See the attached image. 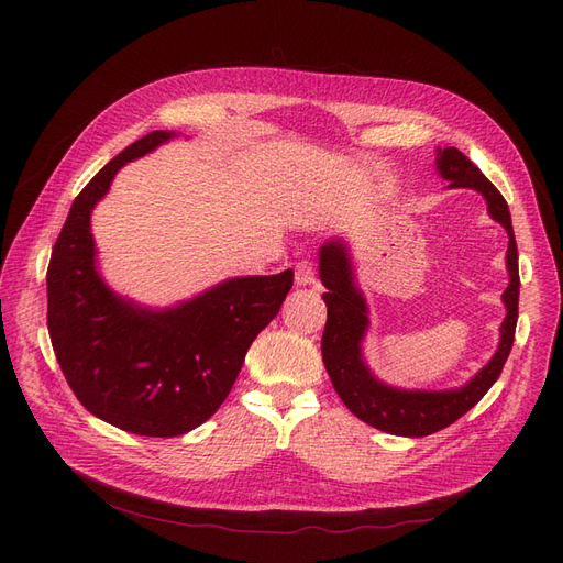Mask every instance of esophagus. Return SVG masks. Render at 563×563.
Segmentation results:
<instances>
[{
  "label": "esophagus",
  "mask_w": 563,
  "mask_h": 563,
  "mask_svg": "<svg viewBox=\"0 0 563 563\" xmlns=\"http://www.w3.org/2000/svg\"><path fill=\"white\" fill-rule=\"evenodd\" d=\"M294 280H297L299 287L314 285V266H312L310 260H301L297 264V269H294Z\"/></svg>",
  "instance_id": "1"
}]
</instances>
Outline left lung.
Segmentation results:
<instances>
[{"mask_svg":"<svg viewBox=\"0 0 563 563\" xmlns=\"http://www.w3.org/2000/svg\"><path fill=\"white\" fill-rule=\"evenodd\" d=\"M435 164L440 177L448 180L450 187H467L479 191L488 202L490 217L509 232V287L501 294V301L507 306V317L499 329V346L488 365L472 376L465 386L456 390L427 393L399 390L378 380L363 361L361 342L369 327V319L365 297L356 287V280H353L349 249L342 242H327L319 249V278L323 287H327L321 299L329 308L327 329H323L321 338V358L333 380V388L353 416L369 427L408 438L431 435L454 424L490 390L511 353L518 321V246L507 200L490 185L488 177L456 147L438 151Z\"/></svg>","mask_w":563,"mask_h":563,"instance_id":"obj_1","label":"left lung"}]
</instances>
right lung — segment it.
Masks as SVG:
<instances>
[{
    "instance_id": "obj_1",
    "label": "right lung",
    "mask_w": 563,
    "mask_h": 563,
    "mask_svg": "<svg viewBox=\"0 0 563 563\" xmlns=\"http://www.w3.org/2000/svg\"><path fill=\"white\" fill-rule=\"evenodd\" d=\"M173 136L145 134L81 189L47 266L49 340L75 397L96 418L151 438L183 435L214 416L294 283L291 269L230 278L166 310L107 287L96 269L93 207L118 168Z\"/></svg>"
}]
</instances>
